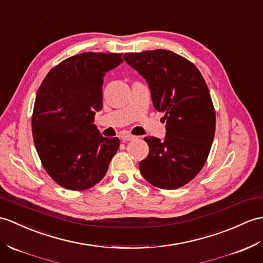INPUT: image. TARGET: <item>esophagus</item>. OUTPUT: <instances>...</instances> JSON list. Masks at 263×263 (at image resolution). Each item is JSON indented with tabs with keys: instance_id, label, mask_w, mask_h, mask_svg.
I'll return each mask as SVG.
<instances>
[{
	"instance_id": "34e87169",
	"label": "esophagus",
	"mask_w": 263,
	"mask_h": 263,
	"mask_svg": "<svg viewBox=\"0 0 263 263\" xmlns=\"http://www.w3.org/2000/svg\"><path fill=\"white\" fill-rule=\"evenodd\" d=\"M121 139L123 140V141H132V140H136L137 137L136 136H132V134H122L121 136Z\"/></svg>"
}]
</instances>
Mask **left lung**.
Wrapping results in <instances>:
<instances>
[{
	"label": "left lung",
	"instance_id": "left-lung-1",
	"mask_svg": "<svg viewBox=\"0 0 263 263\" xmlns=\"http://www.w3.org/2000/svg\"><path fill=\"white\" fill-rule=\"evenodd\" d=\"M123 58L148 82L154 106L166 121L164 140L144 138L149 155L140 173L158 188L185 186L204 167L214 140L216 115L205 79L192 62L163 49Z\"/></svg>",
	"mask_w": 263,
	"mask_h": 263
}]
</instances>
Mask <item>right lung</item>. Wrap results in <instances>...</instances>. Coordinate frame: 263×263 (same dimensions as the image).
Masks as SVG:
<instances>
[{
    "mask_svg": "<svg viewBox=\"0 0 263 263\" xmlns=\"http://www.w3.org/2000/svg\"><path fill=\"white\" fill-rule=\"evenodd\" d=\"M122 53L83 52L48 72L36 91L31 119L34 146L47 174L69 191H85L105 176L120 146L119 138L97 130L102 85Z\"/></svg>",
    "mask_w": 263,
    "mask_h": 263,
    "instance_id": "add662e5",
    "label": "right lung"
}]
</instances>
